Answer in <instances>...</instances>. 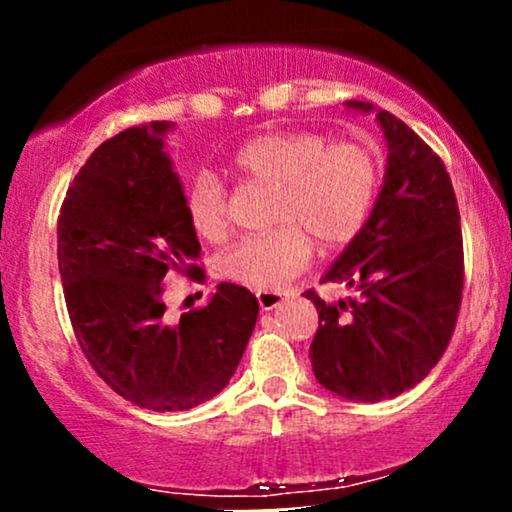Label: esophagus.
<instances>
[{
  "label": "esophagus",
  "mask_w": 512,
  "mask_h": 512,
  "mask_svg": "<svg viewBox=\"0 0 512 512\" xmlns=\"http://www.w3.org/2000/svg\"><path fill=\"white\" fill-rule=\"evenodd\" d=\"M257 301H260L262 310H274L276 305H281V301H284V296L276 291H257Z\"/></svg>",
  "instance_id": "obj_1"
}]
</instances>
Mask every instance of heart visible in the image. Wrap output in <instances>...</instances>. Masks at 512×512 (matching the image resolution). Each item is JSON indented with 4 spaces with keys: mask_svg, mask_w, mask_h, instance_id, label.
Instances as JSON below:
<instances>
[{
    "mask_svg": "<svg viewBox=\"0 0 512 512\" xmlns=\"http://www.w3.org/2000/svg\"><path fill=\"white\" fill-rule=\"evenodd\" d=\"M236 185L272 187L269 221L276 228L243 238L219 257L226 279L257 291H279L310 262L313 237L337 248L358 236L380 190V163L356 142L327 144L308 129L267 132L226 158ZM187 223L202 240L219 243L231 228L228 192L216 175L197 173L182 195Z\"/></svg>",
    "mask_w": 512,
    "mask_h": 512,
    "instance_id": "1",
    "label": "heart"
}]
</instances>
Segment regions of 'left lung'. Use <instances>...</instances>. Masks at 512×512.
<instances>
[{
	"instance_id": "1",
	"label": "left lung",
	"mask_w": 512,
	"mask_h": 512,
	"mask_svg": "<svg viewBox=\"0 0 512 512\" xmlns=\"http://www.w3.org/2000/svg\"><path fill=\"white\" fill-rule=\"evenodd\" d=\"M375 117L390 146L383 190L322 279L356 296L325 303L305 291L320 315L310 344L317 383L354 402L392 399L431 373L455 332L464 286L460 209L445 163L399 117Z\"/></svg>"
}]
</instances>
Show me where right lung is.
<instances>
[{
    "mask_svg": "<svg viewBox=\"0 0 512 512\" xmlns=\"http://www.w3.org/2000/svg\"><path fill=\"white\" fill-rule=\"evenodd\" d=\"M168 122L132 127L93 151L57 219V262L76 342L98 378L127 402L185 411L236 373L260 303L223 281L209 303L166 317L168 274L202 284L197 233L163 154Z\"/></svg>",
    "mask_w": 512,
    "mask_h": 512,
    "instance_id": "add662e5",
    "label": "right lung"
}]
</instances>
